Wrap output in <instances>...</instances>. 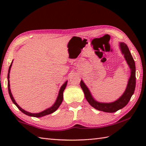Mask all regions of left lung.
<instances>
[{
	"mask_svg": "<svg viewBox=\"0 0 146 146\" xmlns=\"http://www.w3.org/2000/svg\"><path fill=\"white\" fill-rule=\"evenodd\" d=\"M119 48L122 54L124 56L127 63L129 65L131 70V76L129 78L125 92L120 97L112 102H100L95 100L93 97L90 91L83 82V80L80 82V86L84 92L85 98L91 105L98 110L105 111V112L113 113L115 112L117 110L122 109V108L126 106L129 100H131L132 95L134 94L135 88V64L134 59L130 52L129 48L125 43L123 42H119Z\"/></svg>",
	"mask_w": 146,
	"mask_h": 146,
	"instance_id": "8db88e82",
	"label": "left lung"
}]
</instances>
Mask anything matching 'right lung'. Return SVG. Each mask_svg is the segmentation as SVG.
I'll return each instance as SVG.
<instances>
[{"mask_svg": "<svg viewBox=\"0 0 146 146\" xmlns=\"http://www.w3.org/2000/svg\"><path fill=\"white\" fill-rule=\"evenodd\" d=\"M13 61H12V63L10 65V66H9V70H8V75H7V86H8V91H9V95H10V97L11 98V100L13 102L14 104H15V106H16L22 112L24 113V114L30 116V117H41L43 116H45L46 115H49V114H51L52 113L54 112L56 110H57L58 108H59V107L60 106V105L61 104L62 102H63V92L65 88H66V86L67 85V83L68 81L65 82L63 85L61 86V88L60 89V91H59L58 93V97L56 98V100L55 102L54 103V104L52 105L51 107H50L48 108H46V110H43L41 112H39V113H31L29 112V111H27L25 110H24L23 108H22L16 102H15L14 98L13 97V95H12V93H11V88H10V80H9V78H10V76H9V75H10V71H11V68L12 67V63H13Z\"/></svg>", "mask_w": 146, "mask_h": 146, "instance_id": "add662e5", "label": "right lung"}]
</instances>
